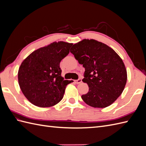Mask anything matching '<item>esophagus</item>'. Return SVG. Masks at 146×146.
<instances>
[{
	"instance_id": "esophagus-1",
	"label": "esophagus",
	"mask_w": 146,
	"mask_h": 146,
	"mask_svg": "<svg viewBox=\"0 0 146 146\" xmlns=\"http://www.w3.org/2000/svg\"><path fill=\"white\" fill-rule=\"evenodd\" d=\"M82 82V79H81V78H78V80H75V82H76L77 84H79V83H80Z\"/></svg>"
}]
</instances>
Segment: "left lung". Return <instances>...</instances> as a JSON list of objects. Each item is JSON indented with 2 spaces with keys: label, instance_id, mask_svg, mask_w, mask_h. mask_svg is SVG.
<instances>
[{
  "label": "left lung",
  "instance_id": "obj_1",
  "mask_svg": "<svg viewBox=\"0 0 146 146\" xmlns=\"http://www.w3.org/2000/svg\"><path fill=\"white\" fill-rule=\"evenodd\" d=\"M70 52L85 69L82 81L88 84L89 91L82 96L83 101L94 108L111 105L122 94L127 80L121 57L108 46L92 39L75 44Z\"/></svg>",
  "mask_w": 146,
  "mask_h": 146
}]
</instances>
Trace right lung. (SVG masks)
<instances>
[{"label": "right lung", "mask_w": 146, "mask_h": 146, "mask_svg": "<svg viewBox=\"0 0 146 146\" xmlns=\"http://www.w3.org/2000/svg\"><path fill=\"white\" fill-rule=\"evenodd\" d=\"M72 43L54 42L30 54L21 63L18 82L26 98L39 107H50L63 99L66 87L72 80H64L61 61L69 53Z\"/></svg>", "instance_id": "obj_1"}]
</instances>
